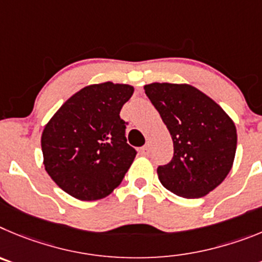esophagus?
Here are the masks:
<instances>
[{
  "label": "esophagus",
  "instance_id": "obj_1",
  "mask_svg": "<svg viewBox=\"0 0 262 262\" xmlns=\"http://www.w3.org/2000/svg\"><path fill=\"white\" fill-rule=\"evenodd\" d=\"M140 151H141V154L147 155L148 152H150V145H145V146H143V147H141Z\"/></svg>",
  "mask_w": 262,
  "mask_h": 262
}]
</instances>
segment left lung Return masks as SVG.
I'll return each instance as SVG.
<instances>
[{
  "mask_svg": "<svg viewBox=\"0 0 262 262\" xmlns=\"http://www.w3.org/2000/svg\"><path fill=\"white\" fill-rule=\"evenodd\" d=\"M145 93L173 142L171 162L158 167L166 189L199 199L215 189L231 171L236 152L234 121L213 99L187 83L146 84Z\"/></svg>",
  "mask_w": 262,
  "mask_h": 262,
  "instance_id": "left-lung-1",
  "label": "left lung"
}]
</instances>
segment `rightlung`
<instances>
[{"label":"right lung","instance_id":"right-lung-1","mask_svg":"<svg viewBox=\"0 0 262 262\" xmlns=\"http://www.w3.org/2000/svg\"><path fill=\"white\" fill-rule=\"evenodd\" d=\"M133 93L130 84L86 86L44 126V167L63 192L81 201H95L119 187L137 154L126 143V122L120 117Z\"/></svg>","mask_w":262,"mask_h":262}]
</instances>
